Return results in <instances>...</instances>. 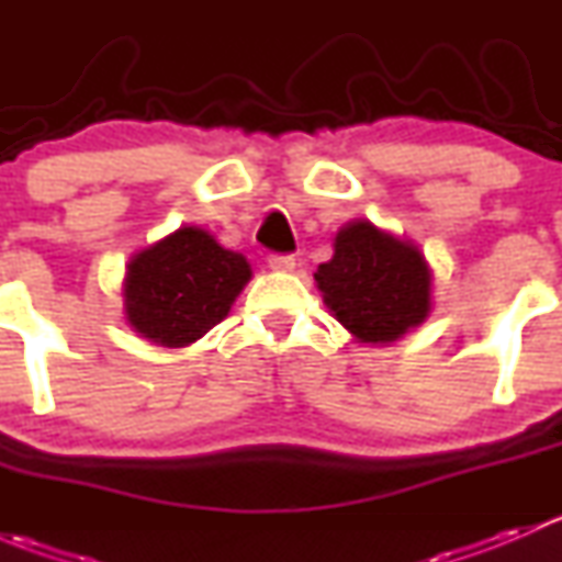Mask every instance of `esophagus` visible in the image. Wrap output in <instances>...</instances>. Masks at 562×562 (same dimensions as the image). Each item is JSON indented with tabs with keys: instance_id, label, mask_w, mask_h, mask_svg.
I'll list each match as a JSON object with an SVG mask.
<instances>
[{
	"instance_id": "obj_1",
	"label": "esophagus",
	"mask_w": 562,
	"mask_h": 562,
	"mask_svg": "<svg viewBox=\"0 0 562 562\" xmlns=\"http://www.w3.org/2000/svg\"><path fill=\"white\" fill-rule=\"evenodd\" d=\"M266 263H269L271 269H277V271H291L293 266H296V258H293V255H288V252H269Z\"/></svg>"
}]
</instances>
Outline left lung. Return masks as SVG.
<instances>
[{"mask_svg":"<svg viewBox=\"0 0 562 562\" xmlns=\"http://www.w3.org/2000/svg\"><path fill=\"white\" fill-rule=\"evenodd\" d=\"M315 282L334 317L364 342L400 339L429 313L427 260L370 223L339 231Z\"/></svg>","mask_w":562,"mask_h":562,"instance_id":"left-lung-1","label":"left lung"}]
</instances>
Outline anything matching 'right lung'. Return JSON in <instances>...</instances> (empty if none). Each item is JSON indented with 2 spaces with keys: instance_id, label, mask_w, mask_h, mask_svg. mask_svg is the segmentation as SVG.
Listing matches in <instances>:
<instances>
[{
  "instance_id": "1",
  "label": "right lung",
  "mask_w": 562,
  "mask_h": 562,
  "mask_svg": "<svg viewBox=\"0 0 562 562\" xmlns=\"http://www.w3.org/2000/svg\"><path fill=\"white\" fill-rule=\"evenodd\" d=\"M252 277L245 255L220 247L201 228H179L135 255L124 280V310L140 337L181 348L217 326Z\"/></svg>"
}]
</instances>
